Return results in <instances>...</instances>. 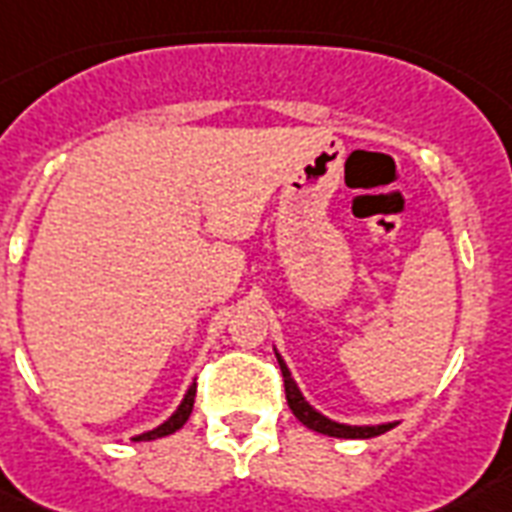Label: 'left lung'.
I'll list each match as a JSON object with an SVG mask.
<instances>
[{
	"instance_id": "8db88e82",
	"label": "left lung",
	"mask_w": 512,
	"mask_h": 512,
	"mask_svg": "<svg viewBox=\"0 0 512 512\" xmlns=\"http://www.w3.org/2000/svg\"><path fill=\"white\" fill-rule=\"evenodd\" d=\"M277 363H280V371H283V384H285V400H288V408L293 411V417L299 419L301 425H307L315 433L323 435H334V438H374V435H382L387 430H392L395 425H379V427H350V425H339V422H331L323 414H318L315 408L301 398L299 387L293 384L291 371L285 368L283 358L277 355Z\"/></svg>"
}]
</instances>
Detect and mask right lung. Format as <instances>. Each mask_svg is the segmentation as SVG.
Returning a JSON list of instances; mask_svg holds the SVG:
<instances>
[{
    "mask_svg": "<svg viewBox=\"0 0 512 512\" xmlns=\"http://www.w3.org/2000/svg\"><path fill=\"white\" fill-rule=\"evenodd\" d=\"M194 392H197V387H189V392H186V398L184 403L178 406V411L173 414V417L165 422V425H160L157 430H152V433H144V435H138V438H133V441H154V438H162V435H170V433H176V430H181L184 427V422L189 419V414H192V408H194Z\"/></svg>",
    "mask_w": 512,
    "mask_h": 512,
    "instance_id": "obj_1",
    "label": "right lung"
}]
</instances>
